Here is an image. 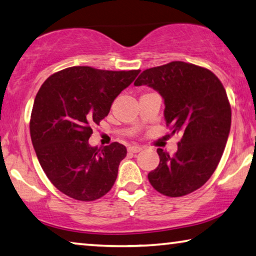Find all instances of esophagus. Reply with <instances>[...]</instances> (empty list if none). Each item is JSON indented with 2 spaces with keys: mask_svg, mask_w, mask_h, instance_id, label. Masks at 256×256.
Returning a JSON list of instances; mask_svg holds the SVG:
<instances>
[{
  "mask_svg": "<svg viewBox=\"0 0 256 256\" xmlns=\"http://www.w3.org/2000/svg\"><path fill=\"white\" fill-rule=\"evenodd\" d=\"M128 152H132V154H136V152H139L142 150V148L140 147V146H130V147L128 148Z\"/></svg>",
  "mask_w": 256,
  "mask_h": 256,
  "instance_id": "obj_1",
  "label": "esophagus"
}]
</instances>
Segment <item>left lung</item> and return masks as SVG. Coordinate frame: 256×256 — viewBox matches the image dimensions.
<instances>
[{
	"instance_id": "left-lung-1",
	"label": "left lung",
	"mask_w": 256,
	"mask_h": 256,
	"mask_svg": "<svg viewBox=\"0 0 256 256\" xmlns=\"http://www.w3.org/2000/svg\"><path fill=\"white\" fill-rule=\"evenodd\" d=\"M142 84L160 93L166 126L181 134L173 156L157 149L160 165L148 180L164 196H186L208 182L221 160L231 125L228 96L216 74L184 62L144 70L134 82Z\"/></svg>"
}]
</instances>
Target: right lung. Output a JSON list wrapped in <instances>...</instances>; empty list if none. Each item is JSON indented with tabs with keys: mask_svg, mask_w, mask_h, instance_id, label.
<instances>
[{
	"mask_svg": "<svg viewBox=\"0 0 256 256\" xmlns=\"http://www.w3.org/2000/svg\"><path fill=\"white\" fill-rule=\"evenodd\" d=\"M140 70H102L75 66L48 76L35 96L30 120L36 156L59 192L80 202L104 196L115 184L126 148L91 147L92 128Z\"/></svg>",
	"mask_w": 256,
	"mask_h": 256,
	"instance_id": "obj_1",
	"label": "right lung"
}]
</instances>
